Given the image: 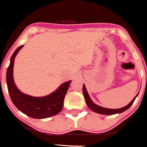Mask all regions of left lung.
Returning a JSON list of instances; mask_svg holds the SVG:
<instances>
[{
	"instance_id": "left-lung-1",
	"label": "left lung",
	"mask_w": 147,
	"mask_h": 147,
	"mask_svg": "<svg viewBox=\"0 0 147 147\" xmlns=\"http://www.w3.org/2000/svg\"><path fill=\"white\" fill-rule=\"evenodd\" d=\"M83 95H84V98L85 100H86V102L87 104L88 107L90 108V109L94 112H97L98 114H101V115H115V114H117V113H121V112H125V110H127V109H129L131 107V105H133V103L135 101L136 98V96H138L137 94L135 97H134V99L131 101V102L127 105V106L124 107L123 108H120V109H107V108H104V107H101L98 106V105H95L91 99H90V96H89L88 94L87 90H86V87H85V85H83Z\"/></svg>"
}]
</instances>
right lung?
<instances>
[{
  "mask_svg": "<svg viewBox=\"0 0 147 147\" xmlns=\"http://www.w3.org/2000/svg\"><path fill=\"white\" fill-rule=\"evenodd\" d=\"M22 47L23 45L13 53L6 72V83L11 99L19 110L30 117L43 119L54 116L62 109L64 97L71 81L63 83L55 92L44 97H33L22 93L13 82V68L15 57Z\"/></svg>",
  "mask_w": 147,
  "mask_h": 147,
  "instance_id": "right-lung-1",
  "label": "right lung"
}]
</instances>
